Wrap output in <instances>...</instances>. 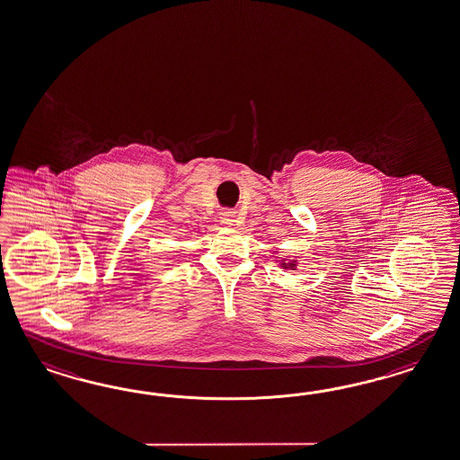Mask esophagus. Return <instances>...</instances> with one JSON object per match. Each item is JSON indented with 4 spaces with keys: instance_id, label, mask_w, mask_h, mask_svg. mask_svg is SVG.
<instances>
[{
    "instance_id": "esophagus-1",
    "label": "esophagus",
    "mask_w": 460,
    "mask_h": 460,
    "mask_svg": "<svg viewBox=\"0 0 460 460\" xmlns=\"http://www.w3.org/2000/svg\"><path fill=\"white\" fill-rule=\"evenodd\" d=\"M219 219L223 225H234L235 223V211L233 209H225L219 213Z\"/></svg>"
}]
</instances>
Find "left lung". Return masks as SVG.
<instances>
[{
	"instance_id": "8db88e82",
	"label": "left lung",
	"mask_w": 460,
	"mask_h": 460,
	"mask_svg": "<svg viewBox=\"0 0 460 460\" xmlns=\"http://www.w3.org/2000/svg\"><path fill=\"white\" fill-rule=\"evenodd\" d=\"M289 266H294V264H289Z\"/></svg>"
}]
</instances>
